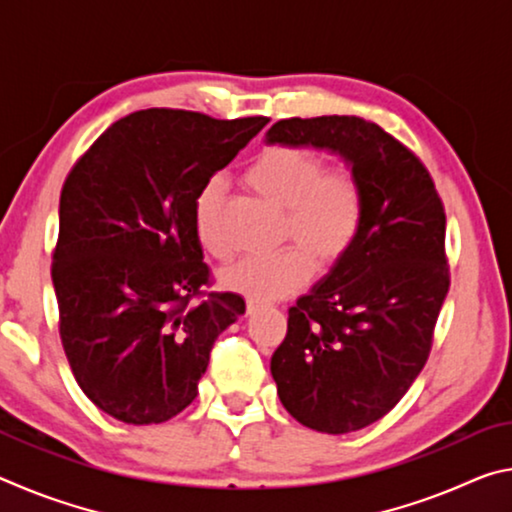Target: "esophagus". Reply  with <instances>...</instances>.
Wrapping results in <instances>:
<instances>
[{
	"label": "esophagus",
	"instance_id": "34e87169",
	"mask_svg": "<svg viewBox=\"0 0 512 512\" xmlns=\"http://www.w3.org/2000/svg\"><path fill=\"white\" fill-rule=\"evenodd\" d=\"M259 307H262V305H259L257 300H248V302H246V314H255V311H257Z\"/></svg>",
	"mask_w": 512,
	"mask_h": 512
}]
</instances>
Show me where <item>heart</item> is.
I'll return each mask as SVG.
<instances>
[{
  "label": "heart",
  "mask_w": 512,
  "mask_h": 512,
  "mask_svg": "<svg viewBox=\"0 0 512 512\" xmlns=\"http://www.w3.org/2000/svg\"><path fill=\"white\" fill-rule=\"evenodd\" d=\"M259 201L284 210L282 253L244 259L223 273V284L257 300H277L305 287L311 271L325 273L350 255L366 216V189L350 164L325 167L323 155L277 144L259 151L241 173ZM194 232L205 253L228 262L223 235V189L207 183L194 198Z\"/></svg>",
  "instance_id": "b5f03b06"
}]
</instances>
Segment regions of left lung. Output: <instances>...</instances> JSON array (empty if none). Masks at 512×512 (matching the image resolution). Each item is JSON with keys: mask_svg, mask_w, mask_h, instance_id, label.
<instances>
[{"mask_svg": "<svg viewBox=\"0 0 512 512\" xmlns=\"http://www.w3.org/2000/svg\"><path fill=\"white\" fill-rule=\"evenodd\" d=\"M266 142L341 153L366 189L357 244L289 309L271 359L300 424L357 431L384 418L429 359L449 291L445 207L418 155L361 117L280 119Z\"/></svg>", "mask_w": 512, "mask_h": 512, "instance_id": "obj_1", "label": "left lung"}]
</instances>
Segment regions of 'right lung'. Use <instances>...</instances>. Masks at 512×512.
<instances>
[{
    "label": "right lung",
    "instance_id": "obj_1",
    "mask_svg": "<svg viewBox=\"0 0 512 512\" xmlns=\"http://www.w3.org/2000/svg\"><path fill=\"white\" fill-rule=\"evenodd\" d=\"M268 117L149 108L112 124L67 173L51 280L76 384L112 418L158 424L198 395L210 352L246 311L207 291L194 198Z\"/></svg>",
    "mask_w": 512,
    "mask_h": 512
}]
</instances>
